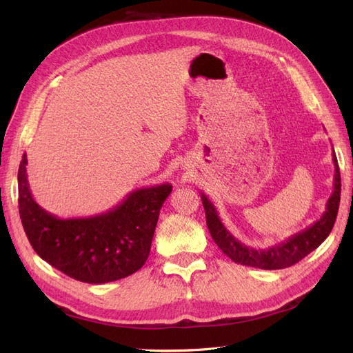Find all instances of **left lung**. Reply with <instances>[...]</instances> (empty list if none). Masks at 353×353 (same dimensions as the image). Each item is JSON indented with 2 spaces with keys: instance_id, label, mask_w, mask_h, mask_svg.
Instances as JSON below:
<instances>
[{
  "instance_id": "1",
  "label": "left lung",
  "mask_w": 353,
  "mask_h": 353,
  "mask_svg": "<svg viewBox=\"0 0 353 353\" xmlns=\"http://www.w3.org/2000/svg\"><path fill=\"white\" fill-rule=\"evenodd\" d=\"M333 163H334V181L333 191L325 203V212L323 216L315 221L312 225L306 227L305 230L293 234L292 237L285 239L284 241L274 244L268 249H253L241 243L223 225L216 208L208 199L205 193H201L203 208L206 212V223L210 236L218 244V248L225 253L231 261L245 266H253V268L261 270H283L287 266H292L296 262L303 259L312 250H315L331 232L334 227L337 218V210L340 205V170L337 157L333 148Z\"/></svg>"
}]
</instances>
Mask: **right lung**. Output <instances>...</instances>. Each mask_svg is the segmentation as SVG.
<instances>
[{
    "label": "right lung",
    "instance_id": "1",
    "mask_svg": "<svg viewBox=\"0 0 353 353\" xmlns=\"http://www.w3.org/2000/svg\"><path fill=\"white\" fill-rule=\"evenodd\" d=\"M28 157L19 166V213L26 237L41 259L70 279L104 284L137 272L150 254L159 213L172 191L169 183L143 187L113 209L94 216L63 219L32 197Z\"/></svg>",
    "mask_w": 353,
    "mask_h": 353
}]
</instances>
